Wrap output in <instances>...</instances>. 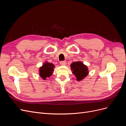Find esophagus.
Instances as JSON below:
<instances>
[{"label": "esophagus", "mask_w": 126, "mask_h": 126, "mask_svg": "<svg viewBox=\"0 0 126 126\" xmlns=\"http://www.w3.org/2000/svg\"><path fill=\"white\" fill-rule=\"evenodd\" d=\"M60 64L62 66H65L66 64V62L65 61H62V62H60Z\"/></svg>", "instance_id": "34e87169"}]
</instances>
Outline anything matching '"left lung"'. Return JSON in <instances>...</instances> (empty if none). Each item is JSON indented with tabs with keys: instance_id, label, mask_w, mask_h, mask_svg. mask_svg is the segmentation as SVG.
Masks as SVG:
<instances>
[{
	"instance_id": "obj_1",
	"label": "left lung",
	"mask_w": 126,
	"mask_h": 126,
	"mask_svg": "<svg viewBox=\"0 0 126 126\" xmlns=\"http://www.w3.org/2000/svg\"><path fill=\"white\" fill-rule=\"evenodd\" d=\"M70 67L72 73L75 75L78 81L81 80L88 74V69L87 67L81 62L72 63Z\"/></svg>"
}]
</instances>
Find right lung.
<instances>
[{
  "mask_svg": "<svg viewBox=\"0 0 126 126\" xmlns=\"http://www.w3.org/2000/svg\"><path fill=\"white\" fill-rule=\"evenodd\" d=\"M54 65L50 63H45L39 69V75L44 80L49 77L52 74L54 71Z\"/></svg>",
  "mask_w": 126,
  "mask_h": 126,
  "instance_id": "right-lung-1",
  "label": "right lung"
}]
</instances>
